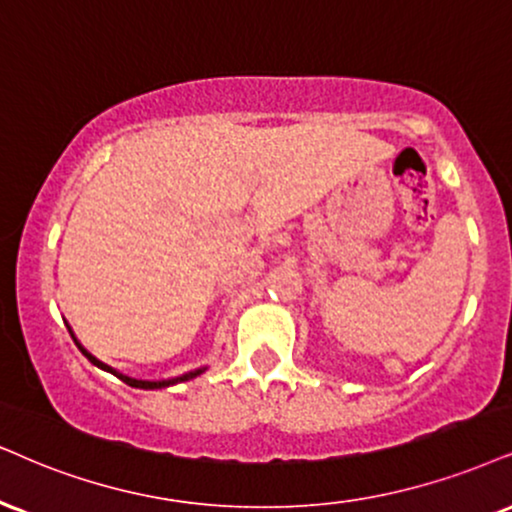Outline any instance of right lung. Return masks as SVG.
<instances>
[{"instance_id":"right-lung-1","label":"right lung","mask_w":512,"mask_h":512,"mask_svg":"<svg viewBox=\"0 0 512 512\" xmlns=\"http://www.w3.org/2000/svg\"><path fill=\"white\" fill-rule=\"evenodd\" d=\"M71 337H73V332H71ZM75 344H78V339H75ZM78 349L85 353L87 356V361L90 363H94L97 365V368H102V370H106V372H113V375L118 377V380H123L125 384H130V387H137V389H161V387H168V384H175V382H187V380H192V377H197V375H201V372H204V368H199V370H194V372H187V375H182V377H178V380H166V382H147V380H132V377H128V375H121V372H116V370H111L109 365H104L102 361H97V358L92 356V353H87L85 349H82V346L78 344Z\"/></svg>"}]
</instances>
